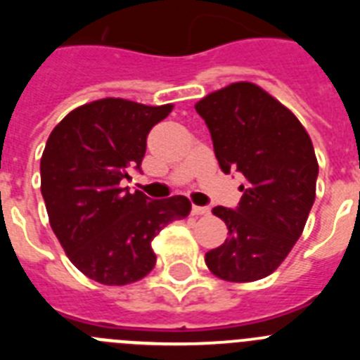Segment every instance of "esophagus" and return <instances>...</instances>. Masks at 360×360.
Wrapping results in <instances>:
<instances>
[{
  "mask_svg": "<svg viewBox=\"0 0 360 360\" xmlns=\"http://www.w3.org/2000/svg\"><path fill=\"white\" fill-rule=\"evenodd\" d=\"M211 212V209L209 207H202V205H193V214L195 216H205Z\"/></svg>",
  "mask_w": 360,
  "mask_h": 360,
  "instance_id": "esophagus-1",
  "label": "esophagus"
}]
</instances>
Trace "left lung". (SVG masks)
Masks as SVG:
<instances>
[{
	"mask_svg": "<svg viewBox=\"0 0 360 360\" xmlns=\"http://www.w3.org/2000/svg\"><path fill=\"white\" fill-rule=\"evenodd\" d=\"M195 108L211 131L221 171L245 176L236 211L212 209L229 236L205 254V265L224 281L266 278L303 234L316 200L319 164L310 135L285 104L254 82H232Z\"/></svg>",
	"mask_w": 360,
	"mask_h": 360,
	"instance_id": "obj_1",
	"label": "left lung"
}]
</instances>
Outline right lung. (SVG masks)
<instances>
[{
  "mask_svg": "<svg viewBox=\"0 0 360 360\" xmlns=\"http://www.w3.org/2000/svg\"><path fill=\"white\" fill-rule=\"evenodd\" d=\"M171 110L98 98L70 111L44 146L41 193L50 227L70 262L101 285L146 278L157 263L151 241L189 216L186 196L151 200L120 187L131 167L141 169L148 133Z\"/></svg>",
  "mask_w": 360,
  "mask_h": 360,
  "instance_id": "add662e5",
  "label": "right lung"
}]
</instances>
